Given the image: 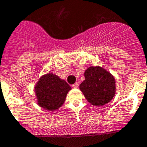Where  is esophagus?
<instances>
[{
  "label": "esophagus",
  "instance_id": "obj_1",
  "mask_svg": "<svg viewBox=\"0 0 147 147\" xmlns=\"http://www.w3.org/2000/svg\"><path fill=\"white\" fill-rule=\"evenodd\" d=\"M78 85H79L78 83H75L74 84H72V87H73L74 88H78Z\"/></svg>",
  "mask_w": 147,
  "mask_h": 147
}]
</instances>
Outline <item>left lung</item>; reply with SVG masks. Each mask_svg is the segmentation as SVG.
I'll list each match as a JSON object with an SVG mask.
<instances>
[{
    "label": "left lung",
    "instance_id": "8db88e82",
    "mask_svg": "<svg viewBox=\"0 0 147 147\" xmlns=\"http://www.w3.org/2000/svg\"><path fill=\"white\" fill-rule=\"evenodd\" d=\"M85 79L79 88L88 102L101 107L109 102L115 94V81L108 71L100 66H91L84 71Z\"/></svg>",
    "mask_w": 147,
    "mask_h": 147
}]
</instances>
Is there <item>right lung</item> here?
Listing matches in <instances>:
<instances>
[{
	"mask_svg": "<svg viewBox=\"0 0 147 147\" xmlns=\"http://www.w3.org/2000/svg\"><path fill=\"white\" fill-rule=\"evenodd\" d=\"M38 103L47 110H56L64 103L71 87L53 73L43 76L34 88Z\"/></svg>",
	"mask_w": 147,
	"mask_h": 147,
	"instance_id": "1",
	"label": "right lung"
}]
</instances>
